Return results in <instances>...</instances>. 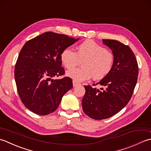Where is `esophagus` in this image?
<instances>
[{
    "label": "esophagus",
    "mask_w": 151,
    "mask_h": 151,
    "mask_svg": "<svg viewBox=\"0 0 151 151\" xmlns=\"http://www.w3.org/2000/svg\"><path fill=\"white\" fill-rule=\"evenodd\" d=\"M79 85H80L79 83L77 82L76 81H73V87H77V86Z\"/></svg>",
    "instance_id": "34e87169"
}]
</instances>
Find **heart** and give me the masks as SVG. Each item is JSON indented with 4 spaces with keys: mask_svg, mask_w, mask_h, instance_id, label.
Wrapping results in <instances>:
<instances>
[{
    "mask_svg": "<svg viewBox=\"0 0 151 151\" xmlns=\"http://www.w3.org/2000/svg\"><path fill=\"white\" fill-rule=\"evenodd\" d=\"M114 55L92 40H86L77 46L76 52L66 48L60 54L63 66L71 69L82 61L81 68L68 70L66 76L76 81H83L91 77L98 80L106 76L114 63Z\"/></svg>",
    "mask_w": 151,
    "mask_h": 151,
    "instance_id": "b5f03b06",
    "label": "heart"
}]
</instances>
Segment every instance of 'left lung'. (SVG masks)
I'll return each mask as SVG.
<instances>
[{
	"instance_id": "1",
	"label": "left lung",
	"mask_w": 151,
	"mask_h": 151,
	"mask_svg": "<svg viewBox=\"0 0 151 151\" xmlns=\"http://www.w3.org/2000/svg\"><path fill=\"white\" fill-rule=\"evenodd\" d=\"M102 42L114 55L113 67L108 74L96 83L101 88L85 86V94L82 100L83 111L95 120L109 118L127 105L138 76L137 60L128 45L113 40Z\"/></svg>"
}]
</instances>
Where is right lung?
<instances>
[{
	"label": "right lung",
	"instance_id": "1",
	"mask_svg": "<svg viewBox=\"0 0 151 151\" xmlns=\"http://www.w3.org/2000/svg\"><path fill=\"white\" fill-rule=\"evenodd\" d=\"M79 39L46 32L24 44L14 76L18 94L27 108L40 115L57 109L64 94L73 87L72 80L68 77L52 78L64 74L60 54Z\"/></svg>",
	"mask_w": 151,
	"mask_h": 151
}]
</instances>
